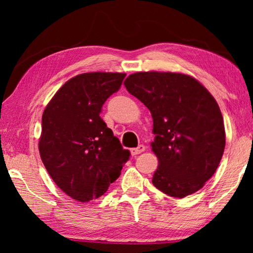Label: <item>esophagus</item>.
Instances as JSON below:
<instances>
[{
	"instance_id": "esophagus-1",
	"label": "esophagus",
	"mask_w": 253,
	"mask_h": 253,
	"mask_svg": "<svg viewBox=\"0 0 253 253\" xmlns=\"http://www.w3.org/2000/svg\"><path fill=\"white\" fill-rule=\"evenodd\" d=\"M144 151H145L144 145H139V146L136 147V148H131V154H132V155H138V154L143 153Z\"/></svg>"
}]
</instances>
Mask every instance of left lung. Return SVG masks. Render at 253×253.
<instances>
[{"mask_svg": "<svg viewBox=\"0 0 253 253\" xmlns=\"http://www.w3.org/2000/svg\"><path fill=\"white\" fill-rule=\"evenodd\" d=\"M124 86L153 117L155 188L176 198L202 189L226 146L223 117L213 95L197 79L178 72H136Z\"/></svg>", "mask_w": 253, "mask_h": 253, "instance_id": "obj_1", "label": "left lung"}]
</instances>
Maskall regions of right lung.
Returning <instances> with one entry per match:
<instances>
[{
    "label": "right lung",
    "instance_id": "right-lung-1",
    "mask_svg": "<svg viewBox=\"0 0 253 253\" xmlns=\"http://www.w3.org/2000/svg\"><path fill=\"white\" fill-rule=\"evenodd\" d=\"M126 74L86 72L69 79L42 114L39 152L62 191L85 203L102 196L121 175L130 152L107 127L102 105Z\"/></svg>",
    "mask_w": 253,
    "mask_h": 253
}]
</instances>
